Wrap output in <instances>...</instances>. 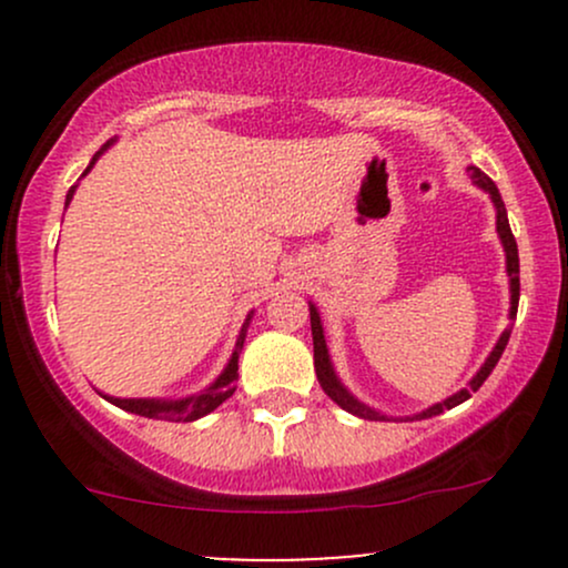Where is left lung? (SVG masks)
Listing matches in <instances>:
<instances>
[{"label": "left lung", "mask_w": 568, "mask_h": 568, "mask_svg": "<svg viewBox=\"0 0 568 568\" xmlns=\"http://www.w3.org/2000/svg\"><path fill=\"white\" fill-rule=\"evenodd\" d=\"M470 175H473V184L478 189H484V192L491 197L494 207H497V234L501 240V247H505V264H507V277H510V321H515V315H518V296H520V280H518V245H515V237L510 232V221H507V211H505V202H501V194L497 184H494L491 179L484 171H478V168L470 165ZM310 323H312V344H315V374H317V382H321V387L325 389V395L331 397V400L336 403V406H342L344 410H349L352 416H361V419H368V422H393V416L387 414H379L376 408L366 406V403L357 400L355 395L349 393L347 387H344L342 379L336 376V368L334 363H331V355H328V344H325V331H323V323H321V312H317V306L310 302ZM507 338H510V328L505 331L497 338V344H494V349L488 352V357L484 361V366L478 368V374L473 376L470 382H467V387H462L459 393L448 395L446 400L440 403H433V406L419 410V414L414 416H406V419L400 422H414V419H429V416H438L443 410L459 406V403H465L467 397L473 393H478V387L488 379V374H491L494 366L499 363L501 352L507 347Z\"/></svg>", "instance_id": "1"}]
</instances>
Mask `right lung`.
Wrapping results in <instances>:
<instances>
[{"label":"right lung","instance_id":"add662e5","mask_svg":"<svg viewBox=\"0 0 568 568\" xmlns=\"http://www.w3.org/2000/svg\"><path fill=\"white\" fill-rule=\"evenodd\" d=\"M116 139L106 141L101 149L95 152V158L90 160V165L84 168L82 175H88L93 171V165L101 158L103 152H106L109 146H112ZM77 192V184L69 189L67 194V207L71 197H74ZM251 317L253 312H247L243 328H240V336L237 342H234V349H232V357L230 363H226L224 371L207 384L205 389H200V393L194 395H186V397H114V395H103L109 403H114L116 408L122 410H130V414H139V416H146V419H165V422H194V419H202V416H207L211 410H216L221 403L226 400V397H232L234 393V382H237V361H240V349H243L245 344V334H247V325H251Z\"/></svg>","mask_w":568,"mask_h":568}]
</instances>
